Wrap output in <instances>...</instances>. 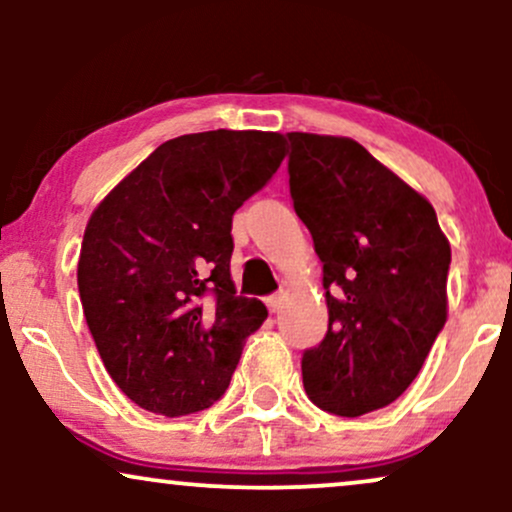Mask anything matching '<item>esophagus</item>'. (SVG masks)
Returning a JSON list of instances; mask_svg holds the SVG:
<instances>
[{
  "label": "esophagus",
  "mask_w": 512,
  "mask_h": 512,
  "mask_svg": "<svg viewBox=\"0 0 512 512\" xmlns=\"http://www.w3.org/2000/svg\"><path fill=\"white\" fill-rule=\"evenodd\" d=\"M267 308L272 310V313H279L281 308H284V293H274V296L267 298Z\"/></svg>",
  "instance_id": "esophagus-1"
}]
</instances>
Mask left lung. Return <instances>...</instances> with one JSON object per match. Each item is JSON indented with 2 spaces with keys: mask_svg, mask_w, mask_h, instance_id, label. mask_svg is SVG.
<instances>
[{
  "mask_svg": "<svg viewBox=\"0 0 512 512\" xmlns=\"http://www.w3.org/2000/svg\"><path fill=\"white\" fill-rule=\"evenodd\" d=\"M293 209L322 262L330 325L303 354L310 402L383 409L414 383L448 320L450 243L424 195L354 139L289 132Z\"/></svg>",
  "mask_w": 512,
  "mask_h": 512,
  "instance_id": "left-lung-1",
  "label": "left lung"
}]
</instances>
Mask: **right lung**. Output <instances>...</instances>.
Segmentation results:
<instances>
[{"mask_svg": "<svg viewBox=\"0 0 512 512\" xmlns=\"http://www.w3.org/2000/svg\"><path fill=\"white\" fill-rule=\"evenodd\" d=\"M255 129L182 134L144 158L86 223L79 296L105 370L163 416L211 407L267 317L236 296L231 223L284 161Z\"/></svg>", "mask_w": 512, "mask_h": 512, "instance_id": "obj_1", "label": "right lung"}]
</instances>
